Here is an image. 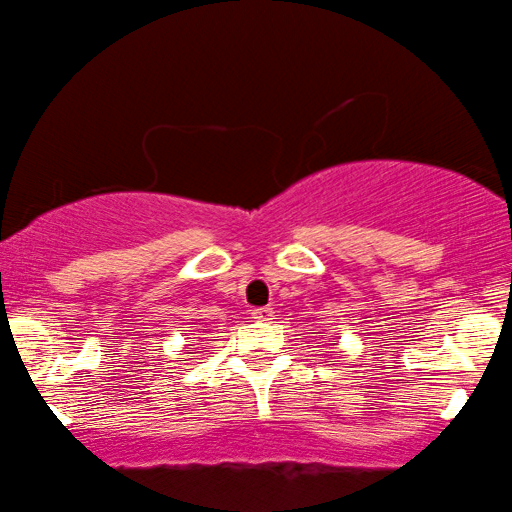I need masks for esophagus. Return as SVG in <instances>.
I'll use <instances>...</instances> for the list:
<instances>
[{
    "instance_id": "obj_1",
    "label": "esophagus",
    "mask_w": 512,
    "mask_h": 512,
    "mask_svg": "<svg viewBox=\"0 0 512 512\" xmlns=\"http://www.w3.org/2000/svg\"><path fill=\"white\" fill-rule=\"evenodd\" d=\"M272 317H275V310H272V307H261V310L251 312V319L256 321H270Z\"/></svg>"
}]
</instances>
